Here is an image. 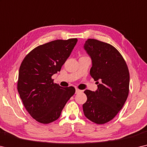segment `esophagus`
Returning <instances> with one entry per match:
<instances>
[{
	"instance_id": "34e87169",
	"label": "esophagus",
	"mask_w": 147,
	"mask_h": 147,
	"mask_svg": "<svg viewBox=\"0 0 147 147\" xmlns=\"http://www.w3.org/2000/svg\"><path fill=\"white\" fill-rule=\"evenodd\" d=\"M83 91H81V90H80V89H76V94H78V93H80V92H82Z\"/></svg>"
}]
</instances>
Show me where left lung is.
<instances>
[{
  "label": "left lung",
  "mask_w": 147,
  "mask_h": 147,
  "mask_svg": "<svg viewBox=\"0 0 147 147\" xmlns=\"http://www.w3.org/2000/svg\"><path fill=\"white\" fill-rule=\"evenodd\" d=\"M83 48L92 60L90 75L98 87L86 89L87 100L83 105L85 116L97 124L108 122L118 114L129 94V73L123 56L112 45L89 39Z\"/></svg>",
  "instance_id": "obj_1"
}]
</instances>
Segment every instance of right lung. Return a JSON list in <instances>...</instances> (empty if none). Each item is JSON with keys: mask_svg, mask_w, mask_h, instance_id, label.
I'll use <instances>...</instances> for the list:
<instances>
[{"mask_svg": "<svg viewBox=\"0 0 147 147\" xmlns=\"http://www.w3.org/2000/svg\"><path fill=\"white\" fill-rule=\"evenodd\" d=\"M77 42L69 39L47 42L36 47L22 61L18 91L27 111L38 122L47 124L58 119L75 93V88L60 87L51 77L60 71Z\"/></svg>", "mask_w": 147, "mask_h": 147, "instance_id": "obj_1", "label": "right lung"}]
</instances>
